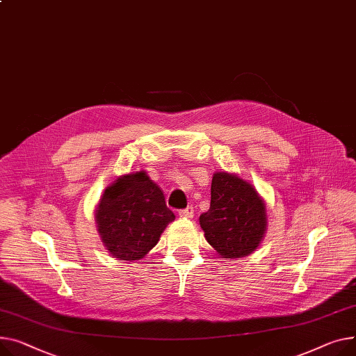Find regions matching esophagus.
<instances>
[{
    "instance_id": "34e87169",
    "label": "esophagus",
    "mask_w": 356,
    "mask_h": 356,
    "mask_svg": "<svg viewBox=\"0 0 356 356\" xmlns=\"http://www.w3.org/2000/svg\"><path fill=\"white\" fill-rule=\"evenodd\" d=\"M179 216L183 218V219H192V218L195 216V209H193V206H188L187 209L180 210V211H179Z\"/></svg>"
}]
</instances>
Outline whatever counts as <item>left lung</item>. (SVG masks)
<instances>
[{
	"label": "left lung",
	"mask_w": 356,
	"mask_h": 356,
	"mask_svg": "<svg viewBox=\"0 0 356 356\" xmlns=\"http://www.w3.org/2000/svg\"><path fill=\"white\" fill-rule=\"evenodd\" d=\"M209 245L225 260L252 254L268 230L264 197L241 176L216 172L211 179L210 209L200 215Z\"/></svg>",
	"instance_id": "8db88e82"
}]
</instances>
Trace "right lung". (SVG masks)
Listing matches in <instances>:
<instances>
[{
  "instance_id": "obj_1",
  "label": "right lung",
  "mask_w": 356,
  "mask_h": 356,
  "mask_svg": "<svg viewBox=\"0 0 356 356\" xmlns=\"http://www.w3.org/2000/svg\"><path fill=\"white\" fill-rule=\"evenodd\" d=\"M96 225L111 257L136 262L145 257L176 216L147 172L117 177L96 206Z\"/></svg>"
}]
</instances>
